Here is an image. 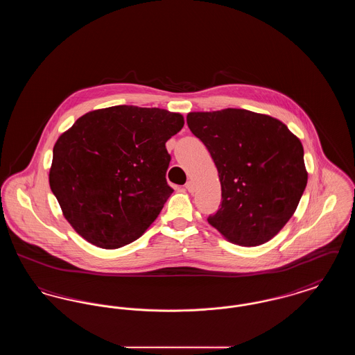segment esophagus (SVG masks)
Here are the masks:
<instances>
[{"label": "esophagus", "instance_id": "esophagus-1", "mask_svg": "<svg viewBox=\"0 0 355 355\" xmlns=\"http://www.w3.org/2000/svg\"><path fill=\"white\" fill-rule=\"evenodd\" d=\"M186 190L189 191V193H193L194 191V189H196V185H194V182L193 181H189L187 184L185 185Z\"/></svg>", "mask_w": 355, "mask_h": 355}]
</instances>
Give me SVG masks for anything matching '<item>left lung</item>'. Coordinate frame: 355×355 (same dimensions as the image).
Here are the masks:
<instances>
[{
  "label": "left lung",
  "instance_id": "1",
  "mask_svg": "<svg viewBox=\"0 0 355 355\" xmlns=\"http://www.w3.org/2000/svg\"><path fill=\"white\" fill-rule=\"evenodd\" d=\"M186 121L220 175L222 202L207 222L239 246L270 241L293 217L307 184L300 138L279 119L245 109L191 112Z\"/></svg>",
  "mask_w": 355,
  "mask_h": 355
}]
</instances>
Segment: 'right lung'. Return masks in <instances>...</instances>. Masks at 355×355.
I'll return each mask as SVG.
<instances>
[{"label":"right lung","instance_id":"obj_1","mask_svg":"<svg viewBox=\"0 0 355 355\" xmlns=\"http://www.w3.org/2000/svg\"><path fill=\"white\" fill-rule=\"evenodd\" d=\"M184 123L180 113L119 105L86 113L60 135L49 184L80 236L117 249L146 232L173 193L165 144Z\"/></svg>","mask_w":355,"mask_h":355}]
</instances>
